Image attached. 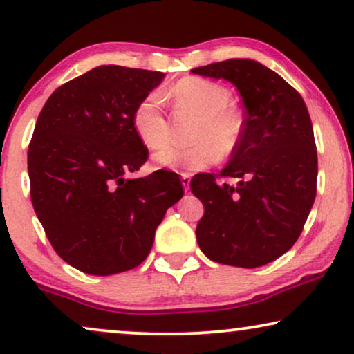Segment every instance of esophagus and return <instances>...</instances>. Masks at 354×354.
<instances>
[{
	"label": "esophagus",
	"instance_id": "34e87169",
	"mask_svg": "<svg viewBox=\"0 0 354 354\" xmlns=\"http://www.w3.org/2000/svg\"><path fill=\"white\" fill-rule=\"evenodd\" d=\"M182 185L185 190L190 188V176H188V174H182Z\"/></svg>",
	"mask_w": 354,
	"mask_h": 354
}]
</instances>
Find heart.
<instances>
[{
	"mask_svg": "<svg viewBox=\"0 0 354 354\" xmlns=\"http://www.w3.org/2000/svg\"><path fill=\"white\" fill-rule=\"evenodd\" d=\"M167 96L180 109L200 115L190 147H163L171 132L158 93H148L132 113V127L142 145L158 151L154 161L159 167L198 172L212 166L221 156H230L239 148L245 132V115L232 104V91L219 82L188 75L176 82Z\"/></svg>",
	"mask_w": 354,
	"mask_h": 354,
	"instance_id": "b5f03b06",
	"label": "heart"
}]
</instances>
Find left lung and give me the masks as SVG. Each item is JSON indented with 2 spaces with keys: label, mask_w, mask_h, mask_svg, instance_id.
Masks as SVG:
<instances>
[{
  "label": "left lung",
  "mask_w": 354,
  "mask_h": 354,
  "mask_svg": "<svg viewBox=\"0 0 354 354\" xmlns=\"http://www.w3.org/2000/svg\"><path fill=\"white\" fill-rule=\"evenodd\" d=\"M232 82L245 108V132L219 176L200 174L192 193L205 205L196 240L211 261L253 269L280 258L301 234L317 192V151L301 95L251 59L192 69ZM217 176L239 185L219 186Z\"/></svg>",
  "instance_id": "obj_1"
}]
</instances>
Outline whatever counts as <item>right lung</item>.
Wrapping results in <instances>:
<instances>
[{
	"instance_id": "1",
	"label": "right lung",
	"mask_w": 354,
	"mask_h": 354,
	"mask_svg": "<svg viewBox=\"0 0 354 354\" xmlns=\"http://www.w3.org/2000/svg\"><path fill=\"white\" fill-rule=\"evenodd\" d=\"M162 79L95 67L53 91L38 115L27 154L32 205L56 253L82 272L142 264L166 211L183 196L174 172L125 178L148 159L132 113Z\"/></svg>"
}]
</instances>
